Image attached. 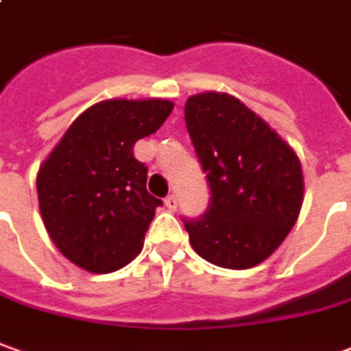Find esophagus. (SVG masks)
Returning a JSON list of instances; mask_svg holds the SVG:
<instances>
[{"instance_id": "obj_1", "label": "esophagus", "mask_w": 351, "mask_h": 351, "mask_svg": "<svg viewBox=\"0 0 351 351\" xmlns=\"http://www.w3.org/2000/svg\"><path fill=\"white\" fill-rule=\"evenodd\" d=\"M165 206H167V209H169V211H176V207H178V202H176L175 194L167 195V197H165Z\"/></svg>"}]
</instances>
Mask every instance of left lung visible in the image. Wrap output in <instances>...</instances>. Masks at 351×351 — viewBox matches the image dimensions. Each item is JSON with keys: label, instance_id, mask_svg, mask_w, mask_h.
<instances>
[{"label": "left lung", "instance_id": "8db88e82", "mask_svg": "<svg viewBox=\"0 0 351 351\" xmlns=\"http://www.w3.org/2000/svg\"><path fill=\"white\" fill-rule=\"evenodd\" d=\"M184 119L211 188L206 215L184 219L190 244L217 267L240 271L259 265L285 242L300 217V159L234 95H190Z\"/></svg>", "mask_w": 351, "mask_h": 351}]
</instances>
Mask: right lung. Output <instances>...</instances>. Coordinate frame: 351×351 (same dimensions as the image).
Wrapping results in <instances>:
<instances>
[{"label":"right lung","instance_id":"right-lung-1","mask_svg":"<svg viewBox=\"0 0 351 351\" xmlns=\"http://www.w3.org/2000/svg\"><path fill=\"white\" fill-rule=\"evenodd\" d=\"M169 99H106L69 126L38 176V204L57 250L88 273H113L144 245L163 202L132 149L171 115Z\"/></svg>","mask_w":351,"mask_h":351}]
</instances>
